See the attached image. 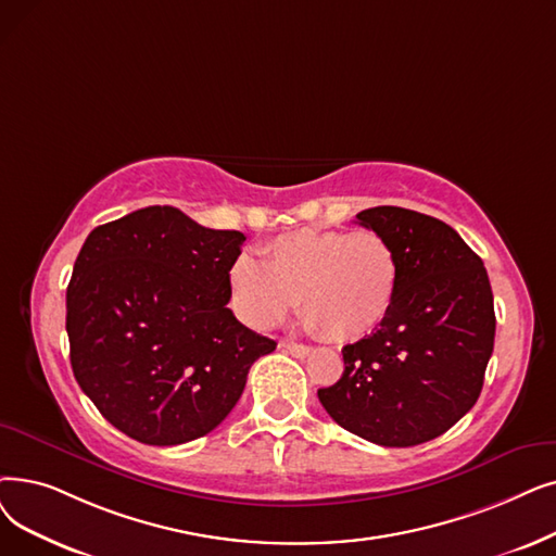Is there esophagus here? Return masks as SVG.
<instances>
[{"instance_id": "esophagus-1", "label": "esophagus", "mask_w": 556, "mask_h": 556, "mask_svg": "<svg viewBox=\"0 0 556 556\" xmlns=\"http://www.w3.org/2000/svg\"><path fill=\"white\" fill-rule=\"evenodd\" d=\"M281 350H286L288 354H293V356H298V358H304V356L311 354V348L300 345V343H291V341H283V343H281Z\"/></svg>"}]
</instances>
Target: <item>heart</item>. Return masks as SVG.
I'll list each match as a JSON object with an SVG mask.
<instances>
[{
    "instance_id": "heart-1",
    "label": "heart",
    "mask_w": 556,
    "mask_h": 556,
    "mask_svg": "<svg viewBox=\"0 0 556 556\" xmlns=\"http://www.w3.org/2000/svg\"><path fill=\"white\" fill-rule=\"evenodd\" d=\"M400 279L393 243L372 229H298L265 245L261 263L240 254L229 270L240 316L252 327H275L300 302L306 329L338 343L389 318Z\"/></svg>"
}]
</instances>
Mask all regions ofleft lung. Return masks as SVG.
Returning <instances> with one entry per match:
<instances>
[{
  "label": "left lung",
  "instance_id": "left-lung-1",
  "mask_svg": "<svg viewBox=\"0 0 556 556\" xmlns=\"http://www.w3.org/2000/svg\"><path fill=\"white\" fill-rule=\"evenodd\" d=\"M393 243L400 291L375 333L343 348L345 370L318 397L343 429L383 447L441 437L475 406L495 341L484 263L450 225L400 206L356 213Z\"/></svg>",
  "mask_w": 556,
  "mask_h": 556
}]
</instances>
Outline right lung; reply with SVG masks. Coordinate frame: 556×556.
Segmentation results:
<instances>
[{
  "label": "right lung",
  "mask_w": 556,
  "mask_h": 556,
  "mask_svg": "<svg viewBox=\"0 0 556 556\" xmlns=\"http://www.w3.org/2000/svg\"><path fill=\"white\" fill-rule=\"evenodd\" d=\"M245 236L175 206L94 227L67 286L70 364L100 414L144 445L218 427L277 343L238 323L229 270Z\"/></svg>",
  "instance_id": "obj_1"
}]
</instances>
